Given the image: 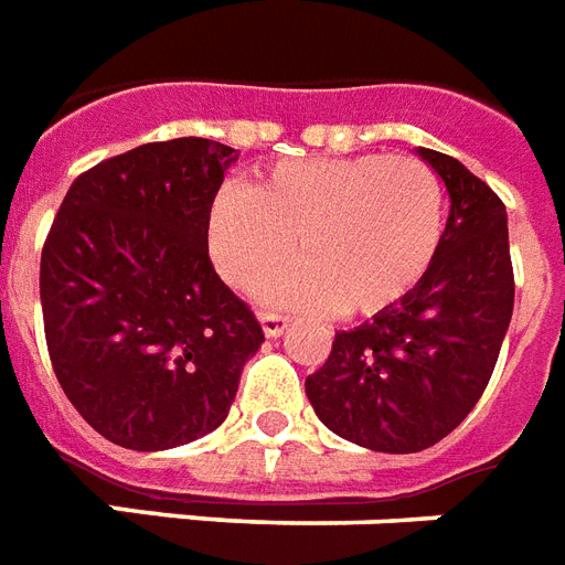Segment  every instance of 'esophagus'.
Returning a JSON list of instances; mask_svg holds the SVG:
<instances>
[{"label": "esophagus", "instance_id": "obj_1", "mask_svg": "<svg viewBox=\"0 0 565 565\" xmlns=\"http://www.w3.org/2000/svg\"><path fill=\"white\" fill-rule=\"evenodd\" d=\"M259 323H262V332H265V335L279 338L282 332H286L288 318H286V315H277V311H262Z\"/></svg>", "mask_w": 565, "mask_h": 565}]
</instances>
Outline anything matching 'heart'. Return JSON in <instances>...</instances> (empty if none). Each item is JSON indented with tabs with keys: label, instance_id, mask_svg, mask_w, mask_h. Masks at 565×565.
I'll return each mask as SVG.
<instances>
[{
	"label": "heart",
	"instance_id": "heart-1",
	"mask_svg": "<svg viewBox=\"0 0 565 565\" xmlns=\"http://www.w3.org/2000/svg\"><path fill=\"white\" fill-rule=\"evenodd\" d=\"M444 212V186L417 157H311L279 162L247 189H221L206 242L221 277L247 295L295 250L300 265L265 297L355 318L399 303L426 277Z\"/></svg>",
	"mask_w": 565,
	"mask_h": 565
}]
</instances>
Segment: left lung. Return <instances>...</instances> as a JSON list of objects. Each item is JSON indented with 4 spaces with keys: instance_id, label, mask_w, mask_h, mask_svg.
I'll return each mask as SVG.
<instances>
[{
    "instance_id": "8db88e82",
    "label": "left lung",
    "mask_w": 565,
    "mask_h": 565,
    "mask_svg": "<svg viewBox=\"0 0 565 565\" xmlns=\"http://www.w3.org/2000/svg\"><path fill=\"white\" fill-rule=\"evenodd\" d=\"M449 192L426 277L373 320L335 332L306 379L320 423L373 452H423L461 426L493 376L513 315L508 210L455 157L417 148Z\"/></svg>"
}]
</instances>
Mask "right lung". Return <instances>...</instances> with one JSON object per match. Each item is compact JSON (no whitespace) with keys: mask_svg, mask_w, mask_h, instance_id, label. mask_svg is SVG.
I'll return each instance as SVG.
<instances>
[{"mask_svg":"<svg viewBox=\"0 0 565 565\" xmlns=\"http://www.w3.org/2000/svg\"><path fill=\"white\" fill-rule=\"evenodd\" d=\"M238 151L148 142L84 171L40 259L54 376L110 444L160 452L227 419L265 335L215 274L206 218Z\"/></svg>","mask_w":565,"mask_h":565,"instance_id":"add662e5","label":"right lung"}]
</instances>
